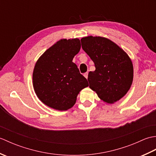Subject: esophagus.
<instances>
[{
    "label": "esophagus",
    "mask_w": 156,
    "mask_h": 156,
    "mask_svg": "<svg viewBox=\"0 0 156 156\" xmlns=\"http://www.w3.org/2000/svg\"><path fill=\"white\" fill-rule=\"evenodd\" d=\"M88 72H86V73H84V76L87 79L88 78Z\"/></svg>",
    "instance_id": "obj_1"
}]
</instances>
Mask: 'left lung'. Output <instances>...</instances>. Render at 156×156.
<instances>
[{"label": "left lung", "mask_w": 156, "mask_h": 156, "mask_svg": "<svg viewBox=\"0 0 156 156\" xmlns=\"http://www.w3.org/2000/svg\"><path fill=\"white\" fill-rule=\"evenodd\" d=\"M81 43L96 68L88 73L89 87L107 103L120 100L133 82V66L130 58L107 38L88 36L82 38Z\"/></svg>", "instance_id": "obj_1"}]
</instances>
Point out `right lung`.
<instances>
[{"label": "right lung", "mask_w": 156, "mask_h": 156, "mask_svg": "<svg viewBox=\"0 0 156 156\" xmlns=\"http://www.w3.org/2000/svg\"><path fill=\"white\" fill-rule=\"evenodd\" d=\"M81 48L79 39H61L38 59L33 73V84L43 103L58 111L72 108L80 90L88 83L74 62Z\"/></svg>", "instance_id": "1"}]
</instances>
